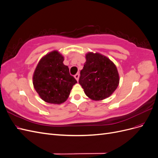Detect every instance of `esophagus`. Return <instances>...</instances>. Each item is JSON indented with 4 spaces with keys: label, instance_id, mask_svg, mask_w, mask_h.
<instances>
[{
    "label": "esophagus",
    "instance_id": "obj_1",
    "mask_svg": "<svg viewBox=\"0 0 158 158\" xmlns=\"http://www.w3.org/2000/svg\"><path fill=\"white\" fill-rule=\"evenodd\" d=\"M79 76H80L79 74H75V75H74V78H76V80H77V81H78V79H79Z\"/></svg>",
    "mask_w": 158,
    "mask_h": 158
}]
</instances>
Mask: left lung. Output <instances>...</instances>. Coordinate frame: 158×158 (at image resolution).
Here are the masks:
<instances>
[{
	"label": "left lung",
	"instance_id": "left-lung-1",
	"mask_svg": "<svg viewBox=\"0 0 158 158\" xmlns=\"http://www.w3.org/2000/svg\"><path fill=\"white\" fill-rule=\"evenodd\" d=\"M85 60L79 78V84L84 93L95 101L109 98L119 84V75L115 64L99 52H88Z\"/></svg>",
	"mask_w": 158,
	"mask_h": 158
}]
</instances>
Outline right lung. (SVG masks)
I'll list each match as a JSON object with an SVG mask.
<instances>
[{
  "label": "right lung",
  "instance_id": "add662e5",
  "mask_svg": "<svg viewBox=\"0 0 158 158\" xmlns=\"http://www.w3.org/2000/svg\"><path fill=\"white\" fill-rule=\"evenodd\" d=\"M64 56L52 51L43 56L33 75V84L40 97L49 103L61 104L66 101L77 81L63 64Z\"/></svg>",
  "mask_w": 158,
  "mask_h": 158
}]
</instances>
